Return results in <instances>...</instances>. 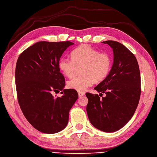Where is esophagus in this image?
Wrapping results in <instances>:
<instances>
[{
  "instance_id": "obj_1",
  "label": "esophagus",
  "mask_w": 157,
  "mask_h": 157,
  "mask_svg": "<svg viewBox=\"0 0 157 157\" xmlns=\"http://www.w3.org/2000/svg\"><path fill=\"white\" fill-rule=\"evenodd\" d=\"M78 95H79V97H82L85 95V92H78Z\"/></svg>"
}]
</instances>
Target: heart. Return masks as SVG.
<instances>
[{"mask_svg": "<svg viewBox=\"0 0 157 157\" xmlns=\"http://www.w3.org/2000/svg\"><path fill=\"white\" fill-rule=\"evenodd\" d=\"M112 59L110 55L92 48L88 44H83L71 52V59L61 57L58 62V67L67 78H72L79 69L80 75L67 82L69 89L79 92L85 90L93 82L99 83L105 79L111 71Z\"/></svg>", "mask_w": 157, "mask_h": 157, "instance_id": "b5f03b06", "label": "heart"}]
</instances>
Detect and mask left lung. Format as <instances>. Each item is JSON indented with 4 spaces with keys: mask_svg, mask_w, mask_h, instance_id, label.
Masks as SVG:
<instances>
[{
    "mask_svg": "<svg viewBox=\"0 0 157 157\" xmlns=\"http://www.w3.org/2000/svg\"><path fill=\"white\" fill-rule=\"evenodd\" d=\"M102 43L113 48L114 62L107 78L94 89L106 96L101 99L100 95L86 92V113L96 129L112 132L123 127L136 111L141 93L140 73L136 57L124 45L114 40Z\"/></svg>",
    "mask_w": 157,
    "mask_h": 157,
    "instance_id": "left-lung-1",
    "label": "left lung"
}]
</instances>
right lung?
<instances>
[{"mask_svg": "<svg viewBox=\"0 0 157 157\" xmlns=\"http://www.w3.org/2000/svg\"><path fill=\"white\" fill-rule=\"evenodd\" d=\"M71 41H39L23 51L17 59L15 84L21 111L35 129L47 134L67 125L69 111L78 98V92L63 89L65 80L58 62ZM63 90L61 97L53 92Z\"/></svg>", "mask_w": 157, "mask_h": 157, "instance_id": "1", "label": "right lung"}]
</instances>
